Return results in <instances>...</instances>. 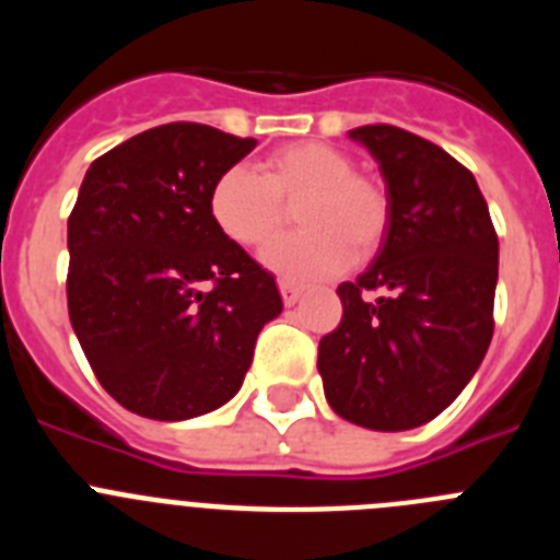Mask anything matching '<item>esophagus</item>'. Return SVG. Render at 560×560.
<instances>
[{
	"label": "esophagus",
	"mask_w": 560,
	"mask_h": 560,
	"mask_svg": "<svg viewBox=\"0 0 560 560\" xmlns=\"http://www.w3.org/2000/svg\"><path fill=\"white\" fill-rule=\"evenodd\" d=\"M280 294H283V303L289 305H296L300 303V296H303V289L296 283H291V280H280Z\"/></svg>",
	"instance_id": "obj_1"
}]
</instances>
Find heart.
Returning <instances> with one entry per match:
<instances>
[{"instance_id": "heart-1", "label": "heart", "mask_w": 560, "mask_h": 560, "mask_svg": "<svg viewBox=\"0 0 560 560\" xmlns=\"http://www.w3.org/2000/svg\"><path fill=\"white\" fill-rule=\"evenodd\" d=\"M296 207L303 232L280 237L264 264L289 280H319L355 260H368L389 224L384 187L353 171V160L325 142H294L271 151L260 165H235L210 190V219L235 246L260 249L285 226Z\"/></svg>"}]
</instances>
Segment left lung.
<instances>
[{
	"instance_id": "obj_1",
	"label": "left lung",
	"mask_w": 560,
	"mask_h": 560,
	"mask_svg": "<svg viewBox=\"0 0 560 560\" xmlns=\"http://www.w3.org/2000/svg\"><path fill=\"white\" fill-rule=\"evenodd\" d=\"M348 137L378 162L389 224L364 275L336 289L341 323L316 368L339 418L407 432L438 418L488 353L499 237L477 179L443 148L395 126Z\"/></svg>"
}]
</instances>
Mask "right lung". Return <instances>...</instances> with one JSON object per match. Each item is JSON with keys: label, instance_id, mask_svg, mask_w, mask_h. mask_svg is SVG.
<instances>
[{"label": "right lung", "instance_id": "obj_1", "mask_svg": "<svg viewBox=\"0 0 560 560\" xmlns=\"http://www.w3.org/2000/svg\"><path fill=\"white\" fill-rule=\"evenodd\" d=\"M167 122L103 153L67 224L69 319L120 407L190 420L241 389L257 334L283 311L275 277L210 219V190L255 148Z\"/></svg>", "mask_w": 560, "mask_h": 560}]
</instances>
